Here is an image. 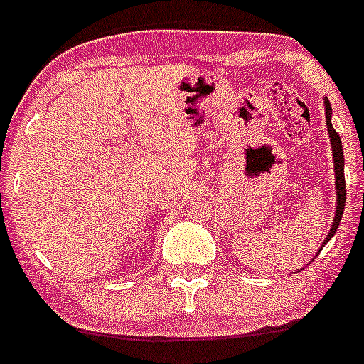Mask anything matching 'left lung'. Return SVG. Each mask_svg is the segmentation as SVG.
<instances>
[{"label": "left lung", "instance_id": "8db88e82", "mask_svg": "<svg viewBox=\"0 0 364 364\" xmlns=\"http://www.w3.org/2000/svg\"><path fill=\"white\" fill-rule=\"evenodd\" d=\"M331 114H333V109H331L329 100L325 97V122H327V129H329L331 136V148H333V161H334V180H336V212H334V220H333V228H331L329 235L321 244V248L331 238L334 237V232L338 229L340 220H342V212H344L346 206V178H344V152H342V141H340L338 133L334 132L333 124H331Z\"/></svg>", "mask_w": 364, "mask_h": 364}]
</instances>
